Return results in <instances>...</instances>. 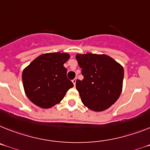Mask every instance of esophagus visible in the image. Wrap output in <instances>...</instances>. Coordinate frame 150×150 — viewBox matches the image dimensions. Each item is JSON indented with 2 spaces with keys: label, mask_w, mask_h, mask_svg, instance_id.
<instances>
[{
  "label": "esophagus",
  "mask_w": 150,
  "mask_h": 150,
  "mask_svg": "<svg viewBox=\"0 0 150 150\" xmlns=\"http://www.w3.org/2000/svg\"><path fill=\"white\" fill-rule=\"evenodd\" d=\"M76 80H77V79H76V78H75V79H74L72 80V82H73V84H74V85H75V84H76Z\"/></svg>",
  "instance_id": "obj_1"
}]
</instances>
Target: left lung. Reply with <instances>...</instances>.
I'll return each mask as SVG.
<instances>
[{
	"instance_id": "1",
	"label": "left lung",
	"mask_w": 150,
	"mask_h": 150,
	"mask_svg": "<svg viewBox=\"0 0 150 150\" xmlns=\"http://www.w3.org/2000/svg\"><path fill=\"white\" fill-rule=\"evenodd\" d=\"M83 80H76L81 101L94 111L110 108L120 97L123 87L124 68L107 55L78 54Z\"/></svg>"
}]
</instances>
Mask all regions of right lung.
I'll return each mask as SVG.
<instances>
[{"mask_svg": "<svg viewBox=\"0 0 150 150\" xmlns=\"http://www.w3.org/2000/svg\"><path fill=\"white\" fill-rule=\"evenodd\" d=\"M68 53L52 52L38 56L23 70V85L31 101L42 108H50L59 103L73 83L67 78L64 63Z\"/></svg>", "mask_w": 150, "mask_h": 150, "instance_id": "1", "label": "right lung"}]
</instances>
